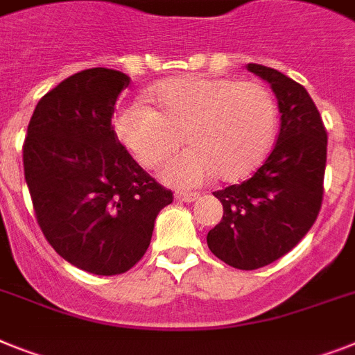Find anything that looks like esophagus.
I'll return each mask as SVG.
<instances>
[{
	"label": "esophagus",
	"mask_w": 355,
	"mask_h": 355,
	"mask_svg": "<svg viewBox=\"0 0 355 355\" xmlns=\"http://www.w3.org/2000/svg\"><path fill=\"white\" fill-rule=\"evenodd\" d=\"M175 201H180V203H190V201H196V199L199 198V194H196V192H175L174 194Z\"/></svg>",
	"instance_id": "esophagus-1"
}]
</instances>
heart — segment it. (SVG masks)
Returning a JSON list of instances; mask_svg holds the SVG:
<instances>
[{
    "mask_svg": "<svg viewBox=\"0 0 355 355\" xmlns=\"http://www.w3.org/2000/svg\"><path fill=\"white\" fill-rule=\"evenodd\" d=\"M157 112L141 101L114 114V130L143 166H156L181 145L190 146L166 161V183L196 187L210 175L237 181L250 174L270 148L277 125L276 99L266 87L227 78H178L150 92Z\"/></svg>",
    "mask_w": 355,
    "mask_h": 355,
    "instance_id": "heart-1",
    "label": "heart"
}]
</instances>
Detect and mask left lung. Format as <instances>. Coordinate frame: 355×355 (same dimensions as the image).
Instances as JSON below:
<instances>
[{
  "label": "left lung",
  "instance_id": "8db88e82",
  "mask_svg": "<svg viewBox=\"0 0 355 355\" xmlns=\"http://www.w3.org/2000/svg\"><path fill=\"white\" fill-rule=\"evenodd\" d=\"M247 69L270 83L281 112L277 141L252 178L214 192L223 219L207 236L214 256L239 270L283 257L309 232L323 203L327 128L300 85L270 67Z\"/></svg>",
  "mask_w": 355,
  "mask_h": 355
}]
</instances>
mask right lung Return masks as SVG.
I'll return each instance as SVG.
<instances>
[{"label":"right lung","mask_w":355,"mask_h":355,"mask_svg":"<svg viewBox=\"0 0 355 355\" xmlns=\"http://www.w3.org/2000/svg\"><path fill=\"white\" fill-rule=\"evenodd\" d=\"M128 85L127 74L103 67L70 76L40 99L23 143L41 232L65 261L96 276L130 270L174 201L116 136V101Z\"/></svg>","instance_id":"add662e5"}]
</instances>
